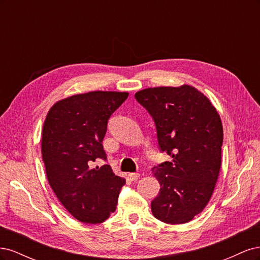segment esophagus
Here are the masks:
<instances>
[{
  "label": "esophagus",
  "mask_w": 260,
  "mask_h": 260,
  "mask_svg": "<svg viewBox=\"0 0 260 260\" xmlns=\"http://www.w3.org/2000/svg\"><path fill=\"white\" fill-rule=\"evenodd\" d=\"M128 178L131 181H137L140 178V174H138V172H131V174L128 175Z\"/></svg>",
  "instance_id": "obj_1"
}]
</instances>
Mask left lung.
<instances>
[{"mask_svg":"<svg viewBox=\"0 0 260 260\" xmlns=\"http://www.w3.org/2000/svg\"><path fill=\"white\" fill-rule=\"evenodd\" d=\"M135 98L153 118L160 152L172 157L153 168L160 184L153 215L170 224L191 221L209 202L221 166L220 116L190 85L149 88Z\"/></svg>","mask_w":260,"mask_h":260,"instance_id":"1","label":"left lung"}]
</instances>
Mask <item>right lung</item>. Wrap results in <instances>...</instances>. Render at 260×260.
<instances>
[{"instance_id":"add662e5","label":"right lung","mask_w":260,"mask_h":260,"mask_svg":"<svg viewBox=\"0 0 260 260\" xmlns=\"http://www.w3.org/2000/svg\"><path fill=\"white\" fill-rule=\"evenodd\" d=\"M127 92L94 91L67 98L53 105L42 132L46 177L59 202L77 220L101 223L115 211L124 179L106 160L102 142L109 117L127 100Z\"/></svg>"}]
</instances>
